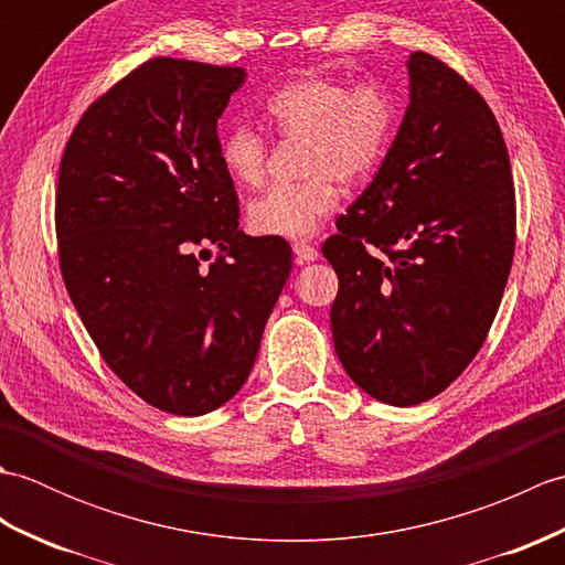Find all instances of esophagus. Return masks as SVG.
Instances as JSON below:
<instances>
[{
  "label": "esophagus",
  "instance_id": "34e87169",
  "mask_svg": "<svg viewBox=\"0 0 565 565\" xmlns=\"http://www.w3.org/2000/svg\"><path fill=\"white\" fill-rule=\"evenodd\" d=\"M291 249L296 255V264H308V262L318 259V249L313 245H308V243H294Z\"/></svg>",
  "mask_w": 565,
  "mask_h": 565
}]
</instances>
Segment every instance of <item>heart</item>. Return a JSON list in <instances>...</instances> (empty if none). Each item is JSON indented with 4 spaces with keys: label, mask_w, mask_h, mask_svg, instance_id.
Listing matches in <instances>:
<instances>
[{
    "label": "heart",
    "mask_w": 565,
    "mask_h": 565,
    "mask_svg": "<svg viewBox=\"0 0 565 565\" xmlns=\"http://www.w3.org/2000/svg\"><path fill=\"white\" fill-rule=\"evenodd\" d=\"M395 116V97L379 79L350 87L338 77L308 75L274 92L267 118L279 136L306 142V179L252 199V231L289 239L313 235L338 209L340 179L356 184L376 170L391 146ZM267 152V140L247 126L231 128L221 140L223 170L243 189L264 184Z\"/></svg>",
    "instance_id": "1"
}]
</instances>
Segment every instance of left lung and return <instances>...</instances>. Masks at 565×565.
Segmentation results:
<instances>
[{
	"label": "left lung",
	"mask_w": 565,
	"mask_h": 565,
	"mask_svg": "<svg viewBox=\"0 0 565 565\" xmlns=\"http://www.w3.org/2000/svg\"><path fill=\"white\" fill-rule=\"evenodd\" d=\"M411 104L322 255L338 271L334 352L359 388L411 407L481 350L514 255L510 154L486 99L435 55L407 60Z\"/></svg>",
	"instance_id": "1"
}]
</instances>
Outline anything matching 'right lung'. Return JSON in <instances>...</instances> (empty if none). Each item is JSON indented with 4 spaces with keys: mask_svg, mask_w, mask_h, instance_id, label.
I'll return each instance as SVG.
<instances>
[{
    "mask_svg": "<svg viewBox=\"0 0 565 565\" xmlns=\"http://www.w3.org/2000/svg\"><path fill=\"white\" fill-rule=\"evenodd\" d=\"M245 77L152 57L84 111L60 162L55 233L72 303L114 374L182 417L243 388L291 274L286 239L237 231L221 162L218 118Z\"/></svg>",
    "mask_w": 565,
    "mask_h": 565,
    "instance_id": "obj_1",
    "label": "right lung"
}]
</instances>
